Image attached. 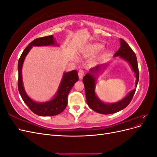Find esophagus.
Wrapping results in <instances>:
<instances>
[{"mask_svg": "<svg viewBox=\"0 0 157 157\" xmlns=\"http://www.w3.org/2000/svg\"><path fill=\"white\" fill-rule=\"evenodd\" d=\"M78 74L79 78L80 79H82V77H83V76H84V71L82 70H79Z\"/></svg>", "mask_w": 157, "mask_h": 157, "instance_id": "34e87169", "label": "esophagus"}]
</instances>
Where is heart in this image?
<instances>
[{"instance_id": "b5f03b06", "label": "heart", "mask_w": 157, "mask_h": 157, "mask_svg": "<svg viewBox=\"0 0 157 157\" xmlns=\"http://www.w3.org/2000/svg\"><path fill=\"white\" fill-rule=\"evenodd\" d=\"M103 48V45L100 43H93L88 46L87 48V51L90 54H94L98 53Z\"/></svg>"}]
</instances>
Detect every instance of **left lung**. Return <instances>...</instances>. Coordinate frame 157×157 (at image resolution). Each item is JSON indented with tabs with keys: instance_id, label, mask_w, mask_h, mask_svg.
I'll use <instances>...</instances> for the list:
<instances>
[{
	"instance_id": "8db88e82",
	"label": "left lung",
	"mask_w": 157,
	"mask_h": 157,
	"mask_svg": "<svg viewBox=\"0 0 157 157\" xmlns=\"http://www.w3.org/2000/svg\"><path fill=\"white\" fill-rule=\"evenodd\" d=\"M121 46L118 50L114 55V58H118L125 61L130 65L136 77L135 88L128 93L121 100L115 103H105L99 99L96 93L97 84V77L105 70L110 62L97 65L96 67L90 69V72L86 73L82 79L85 88L86 98L89 107L98 113L109 115L115 113L126 108L130 103L136 92L137 83L139 81V70L137 67L136 56L130 46L122 39H120Z\"/></svg>"
}]
</instances>
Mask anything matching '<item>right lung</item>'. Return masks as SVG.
I'll list each match as a JSON object with an SVG mask.
<instances>
[{
  "label": "right lung",
  "mask_w": 157,
  "mask_h": 157,
  "mask_svg": "<svg viewBox=\"0 0 157 157\" xmlns=\"http://www.w3.org/2000/svg\"><path fill=\"white\" fill-rule=\"evenodd\" d=\"M59 44L56 42L53 35L46 36L32 41L23 50L18 61V90L23 101L31 111L41 117L55 116L61 113L67 107L68 94L76 82L78 80V73L76 70L64 72L59 87L56 94L51 99L44 102H38L32 99L26 93L22 80V67L25 57L33 46H48Z\"/></svg>",
  "instance_id": "obj_1"
}]
</instances>
